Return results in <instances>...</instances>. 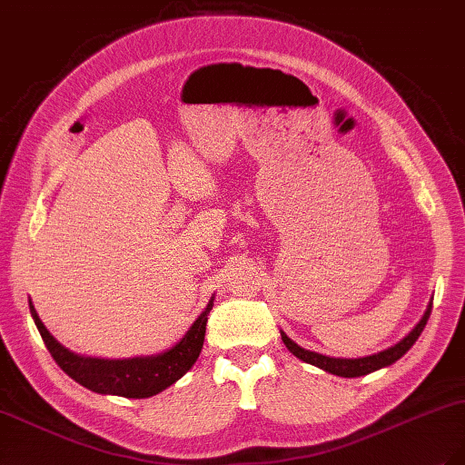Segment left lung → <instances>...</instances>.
Instances as JSON below:
<instances>
[{"label": "left lung", "instance_id": "left-lung-1", "mask_svg": "<svg viewBox=\"0 0 465 465\" xmlns=\"http://www.w3.org/2000/svg\"><path fill=\"white\" fill-rule=\"evenodd\" d=\"M430 311H432V297L427 304V311H425L423 318H420L415 323V328L410 333H407L403 340H400L396 345L380 351V353H374V355H369V357H359V359H341V357H328V355L316 353V351L304 349V347L294 343L283 330H279V331H281V340H283L287 349L297 359H301L308 364H314V367L326 371L330 374H335V376L357 378V376H364V374H371V372L380 371L384 367H390V364H393L398 359H401L407 353V351L413 347V343L419 340L420 331L425 330L427 320L430 316Z\"/></svg>", "mask_w": 465, "mask_h": 465}]
</instances>
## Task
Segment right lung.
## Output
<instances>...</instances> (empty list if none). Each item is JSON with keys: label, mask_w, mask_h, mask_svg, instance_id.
Masks as SVG:
<instances>
[{"label": "right lung", "mask_w": 465, "mask_h": 465, "mask_svg": "<svg viewBox=\"0 0 465 465\" xmlns=\"http://www.w3.org/2000/svg\"><path fill=\"white\" fill-rule=\"evenodd\" d=\"M213 301L215 294H211L203 312L195 318L184 337L171 349H166L157 355L130 359H98L74 353V351L64 347L46 330L31 299L29 308L42 340H45L50 351V355L69 378H74L75 382L85 386L91 391L104 393V396L143 400L157 396V393H161L168 386H173L176 380L184 376L193 367V362L198 361L205 340L207 316L211 312V308H213Z\"/></svg>", "instance_id": "obj_1"}]
</instances>
